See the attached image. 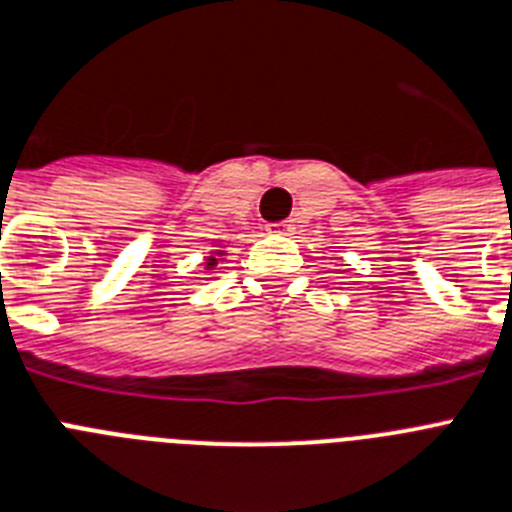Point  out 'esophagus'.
<instances>
[{"instance_id":"esophagus-1","label":"esophagus","mask_w":512,"mask_h":512,"mask_svg":"<svg viewBox=\"0 0 512 512\" xmlns=\"http://www.w3.org/2000/svg\"><path fill=\"white\" fill-rule=\"evenodd\" d=\"M266 230L272 232V235H290V232H293V225H290V222H274V225H269Z\"/></svg>"}]
</instances>
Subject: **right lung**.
I'll list each match as a JSON object with an SVG mask.
<instances>
[{
    "label": "right lung",
    "instance_id": "obj_1",
    "mask_svg": "<svg viewBox=\"0 0 512 512\" xmlns=\"http://www.w3.org/2000/svg\"><path fill=\"white\" fill-rule=\"evenodd\" d=\"M211 261H217V259H211Z\"/></svg>",
    "mask_w": 512,
    "mask_h": 512
}]
</instances>
